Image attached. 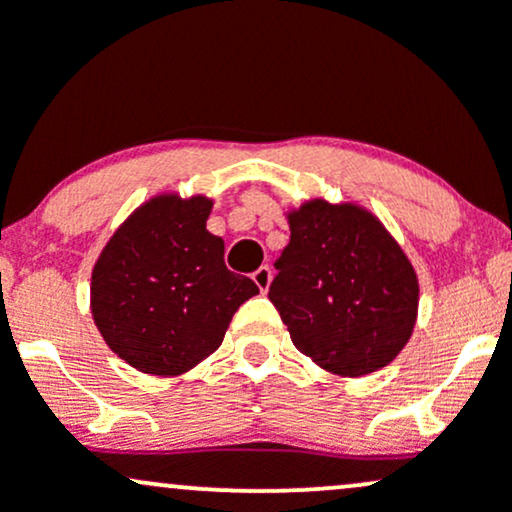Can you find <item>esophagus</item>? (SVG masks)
<instances>
[{
    "instance_id": "34e87169",
    "label": "esophagus",
    "mask_w": 512,
    "mask_h": 512,
    "mask_svg": "<svg viewBox=\"0 0 512 512\" xmlns=\"http://www.w3.org/2000/svg\"><path fill=\"white\" fill-rule=\"evenodd\" d=\"M252 281H255L257 289H260L262 293L267 291L269 284H272V267H269V264H262V267L252 274Z\"/></svg>"
}]
</instances>
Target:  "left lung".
I'll list each match as a JSON object with an SVG mask.
<instances>
[{"label":"left lung","mask_w":512,"mask_h":512,"mask_svg":"<svg viewBox=\"0 0 512 512\" xmlns=\"http://www.w3.org/2000/svg\"><path fill=\"white\" fill-rule=\"evenodd\" d=\"M274 262L269 301L301 354L358 378L409 342L419 308L414 267L383 223L354 204H303Z\"/></svg>","instance_id":"1"}]
</instances>
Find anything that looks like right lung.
Listing matches in <instances>:
<instances>
[{
    "label": "right lung",
    "mask_w": 512,
    "mask_h": 512,
    "mask_svg": "<svg viewBox=\"0 0 512 512\" xmlns=\"http://www.w3.org/2000/svg\"><path fill=\"white\" fill-rule=\"evenodd\" d=\"M204 197H156L110 238L93 267L91 310L122 361L178 375L214 354L228 322L260 289L223 262Z\"/></svg>",
    "instance_id": "add662e5"
}]
</instances>
